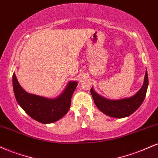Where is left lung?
<instances>
[{"label":"left lung","mask_w":158,"mask_h":158,"mask_svg":"<svg viewBox=\"0 0 158 158\" xmlns=\"http://www.w3.org/2000/svg\"><path fill=\"white\" fill-rule=\"evenodd\" d=\"M148 85H149V79L146 71L142 88L131 98L117 100V101H111L98 94L93 90L92 87L91 88L90 92L94 103L102 112L113 118H122L129 116L140 106L146 97Z\"/></svg>","instance_id":"1"}]
</instances>
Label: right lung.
Instances as JSON below:
<instances>
[{"mask_svg":"<svg viewBox=\"0 0 158 158\" xmlns=\"http://www.w3.org/2000/svg\"><path fill=\"white\" fill-rule=\"evenodd\" d=\"M12 83L15 96L19 105L31 118L42 123H54L68 112L72 96L77 85L76 81H71L58 98L48 99L26 92L18 82L15 73Z\"/></svg>","mask_w":158,"mask_h":158,"instance_id":"right-lung-1","label":"right lung"}]
</instances>
